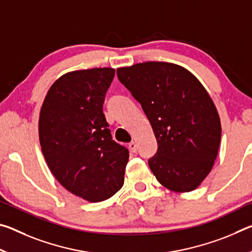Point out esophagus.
Returning <instances> with one entry per match:
<instances>
[{"instance_id": "1", "label": "esophagus", "mask_w": 252, "mask_h": 252, "mask_svg": "<svg viewBox=\"0 0 252 252\" xmlns=\"http://www.w3.org/2000/svg\"><path fill=\"white\" fill-rule=\"evenodd\" d=\"M129 148H130V150H131L132 152H135V151H136V144H135V142H134V141L130 142V143H129Z\"/></svg>"}]
</instances>
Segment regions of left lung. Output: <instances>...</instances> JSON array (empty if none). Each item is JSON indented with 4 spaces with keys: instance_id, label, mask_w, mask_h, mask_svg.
<instances>
[{
    "instance_id": "obj_1",
    "label": "left lung",
    "mask_w": 252,
    "mask_h": 252,
    "mask_svg": "<svg viewBox=\"0 0 252 252\" xmlns=\"http://www.w3.org/2000/svg\"><path fill=\"white\" fill-rule=\"evenodd\" d=\"M118 78L140 102L158 141L149 167L174 192H190L213 168L221 140V122L211 96L185 67L144 62L119 67Z\"/></svg>"
}]
</instances>
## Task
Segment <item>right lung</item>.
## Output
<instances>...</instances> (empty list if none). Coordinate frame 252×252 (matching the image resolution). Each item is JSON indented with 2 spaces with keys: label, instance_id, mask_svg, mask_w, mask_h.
<instances>
[{
  "label": "right lung",
  "instance_id": "1",
  "mask_svg": "<svg viewBox=\"0 0 252 252\" xmlns=\"http://www.w3.org/2000/svg\"><path fill=\"white\" fill-rule=\"evenodd\" d=\"M112 67L76 70L51 85L39 118L46 164L71 193L100 202L123 186L129 151L113 141L103 114Z\"/></svg>",
  "mask_w": 252,
  "mask_h": 252
}]
</instances>
